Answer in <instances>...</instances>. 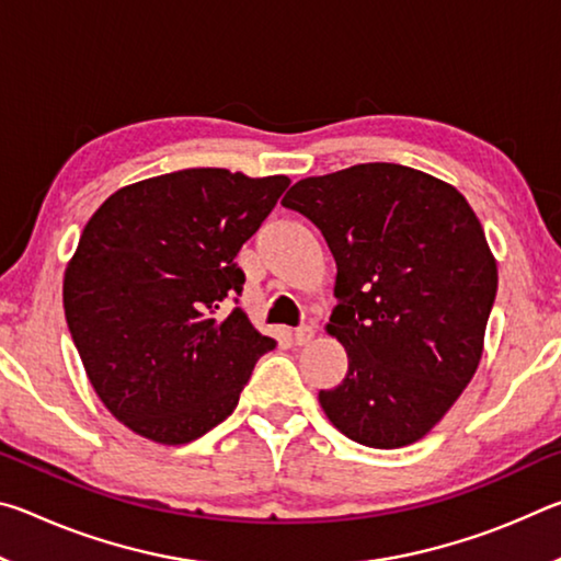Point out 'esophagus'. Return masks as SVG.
<instances>
[{"instance_id": "1", "label": "esophagus", "mask_w": 561, "mask_h": 561, "mask_svg": "<svg viewBox=\"0 0 561 561\" xmlns=\"http://www.w3.org/2000/svg\"><path fill=\"white\" fill-rule=\"evenodd\" d=\"M311 339H314V327L304 324V327H299L297 331H294V341H297L299 346H301V344H309Z\"/></svg>"}]
</instances>
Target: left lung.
<instances>
[{"instance_id":"8db88e82","label":"left lung","mask_w":561,"mask_h":561,"mask_svg":"<svg viewBox=\"0 0 561 561\" xmlns=\"http://www.w3.org/2000/svg\"><path fill=\"white\" fill-rule=\"evenodd\" d=\"M314 222L336 260L327 331L346 378L319 391L346 438L393 450L440 423L478 371L497 262L468 201L396 163L304 178L282 201Z\"/></svg>"}]
</instances>
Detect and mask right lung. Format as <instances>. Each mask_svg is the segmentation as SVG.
I'll list each match as a JSON object with an SVG mask.
<instances>
[{
    "label": "right lung",
    "instance_id": "1",
    "mask_svg": "<svg viewBox=\"0 0 561 561\" xmlns=\"http://www.w3.org/2000/svg\"><path fill=\"white\" fill-rule=\"evenodd\" d=\"M289 187L190 168L126 185L91 215L64 272V311L103 405L160 445L201 438L234 411L274 348L232 301L237 252Z\"/></svg>",
    "mask_w": 561,
    "mask_h": 561
}]
</instances>
